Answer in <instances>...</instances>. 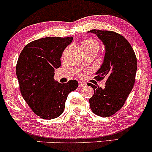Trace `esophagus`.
Masks as SVG:
<instances>
[{
  "label": "esophagus",
  "mask_w": 152,
  "mask_h": 152,
  "mask_svg": "<svg viewBox=\"0 0 152 152\" xmlns=\"http://www.w3.org/2000/svg\"><path fill=\"white\" fill-rule=\"evenodd\" d=\"M85 85H86V83H85V82H79V87H85Z\"/></svg>",
  "instance_id": "obj_1"
}]
</instances>
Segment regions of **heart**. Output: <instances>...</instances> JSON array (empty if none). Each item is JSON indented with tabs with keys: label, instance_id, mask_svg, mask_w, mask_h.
I'll return each instance as SVG.
<instances>
[{
	"label": "heart",
	"instance_id": "1",
	"mask_svg": "<svg viewBox=\"0 0 152 152\" xmlns=\"http://www.w3.org/2000/svg\"><path fill=\"white\" fill-rule=\"evenodd\" d=\"M93 45H96L99 46V43L97 41H96L93 39H87L84 40L82 43V48H85L88 46H93Z\"/></svg>",
	"mask_w": 152,
	"mask_h": 152
}]
</instances>
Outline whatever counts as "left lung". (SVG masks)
<instances>
[{
  "label": "left lung",
  "instance_id": "1",
  "mask_svg": "<svg viewBox=\"0 0 152 152\" xmlns=\"http://www.w3.org/2000/svg\"><path fill=\"white\" fill-rule=\"evenodd\" d=\"M105 45V56L96 78L106 79L104 89L89 84L94 94L89 100L93 113L101 117H110L120 110L126 101L135 82L137 58L127 39L113 31L92 29Z\"/></svg>",
  "mask_w": 152,
  "mask_h": 152
}]
</instances>
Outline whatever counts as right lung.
Instances as JSON below:
<instances>
[{"label":"right lung","mask_w":152,"mask_h":152,"mask_svg":"<svg viewBox=\"0 0 152 152\" xmlns=\"http://www.w3.org/2000/svg\"><path fill=\"white\" fill-rule=\"evenodd\" d=\"M73 40L68 37H45L27 44L20 54L16 74L20 91L32 111L42 119L62 114L69 93L78 82L60 84L53 80L54 70L61 66L62 52Z\"/></svg>","instance_id":"obj_1"}]
</instances>
